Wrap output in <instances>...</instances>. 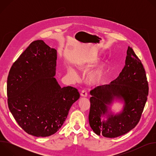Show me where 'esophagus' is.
Listing matches in <instances>:
<instances>
[{
	"mask_svg": "<svg viewBox=\"0 0 156 156\" xmlns=\"http://www.w3.org/2000/svg\"><path fill=\"white\" fill-rule=\"evenodd\" d=\"M80 95H81V97H87V92H86L85 90H83V91L81 92Z\"/></svg>",
	"mask_w": 156,
	"mask_h": 156,
	"instance_id": "34e87169",
	"label": "esophagus"
}]
</instances>
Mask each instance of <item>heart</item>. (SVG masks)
Listing matches in <instances>:
<instances>
[{"label":"heart","mask_w":156,"mask_h":156,"mask_svg":"<svg viewBox=\"0 0 156 156\" xmlns=\"http://www.w3.org/2000/svg\"><path fill=\"white\" fill-rule=\"evenodd\" d=\"M89 66L90 65H89L88 64L83 65L81 66V68L83 69H86L87 67H89ZM106 69H107L106 64L102 63V65H101L98 69H96L95 70L92 72L91 73H90V75L87 76V82L91 84H96L100 83L103 80V78L105 75ZM69 73L70 74V75L72 76V78L74 80H78V76L73 69H70L69 70Z\"/></svg>","instance_id":"b5f03b06"}]
</instances>
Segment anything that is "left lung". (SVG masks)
Listing matches in <instances>:
<instances>
[{"instance_id": "8db88e82", "label": "left lung", "mask_w": 156, "mask_h": 156, "mask_svg": "<svg viewBox=\"0 0 156 156\" xmlns=\"http://www.w3.org/2000/svg\"><path fill=\"white\" fill-rule=\"evenodd\" d=\"M148 92L143 65L128 46L125 65L119 76L110 84L98 86L90 91L89 122L93 131L98 135L112 138L134 128L140 120ZM114 100L124 103L122 111L116 115L109 107Z\"/></svg>"}]
</instances>
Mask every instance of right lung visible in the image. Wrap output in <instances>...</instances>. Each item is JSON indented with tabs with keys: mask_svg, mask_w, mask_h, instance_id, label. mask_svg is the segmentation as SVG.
<instances>
[{
	"mask_svg": "<svg viewBox=\"0 0 156 156\" xmlns=\"http://www.w3.org/2000/svg\"><path fill=\"white\" fill-rule=\"evenodd\" d=\"M57 50L42 40L31 42L13 64L7 78L8 105L19 126L37 137L49 136L62 126L78 90L61 87L55 78Z\"/></svg>",
	"mask_w": 156,
	"mask_h": 156,
	"instance_id": "obj_1",
	"label": "right lung"
}]
</instances>
